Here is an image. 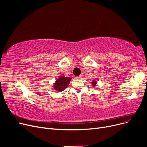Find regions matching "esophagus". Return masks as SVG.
Masks as SVG:
<instances>
[{
	"instance_id": "esophagus-1",
	"label": "esophagus",
	"mask_w": 147,
	"mask_h": 147,
	"mask_svg": "<svg viewBox=\"0 0 147 147\" xmlns=\"http://www.w3.org/2000/svg\"><path fill=\"white\" fill-rule=\"evenodd\" d=\"M82 78V75H80L79 76H77L76 77V79H81Z\"/></svg>"
}]
</instances>
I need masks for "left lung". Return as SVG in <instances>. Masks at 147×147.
Wrapping results in <instances>:
<instances>
[{
  "label": "left lung",
  "mask_w": 147,
  "mask_h": 147,
  "mask_svg": "<svg viewBox=\"0 0 147 147\" xmlns=\"http://www.w3.org/2000/svg\"><path fill=\"white\" fill-rule=\"evenodd\" d=\"M92 85L93 86H95L96 85V82L95 80L92 82Z\"/></svg>",
  "instance_id": "obj_1"
}]
</instances>
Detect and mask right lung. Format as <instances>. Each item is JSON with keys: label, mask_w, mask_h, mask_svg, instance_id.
Masks as SVG:
<instances>
[{"label": "right lung", "mask_w": 147, "mask_h": 147, "mask_svg": "<svg viewBox=\"0 0 147 147\" xmlns=\"http://www.w3.org/2000/svg\"><path fill=\"white\" fill-rule=\"evenodd\" d=\"M71 79V78H70L61 77L57 80L55 83H54V88L59 92L63 91L68 86Z\"/></svg>", "instance_id": "1"}]
</instances>
